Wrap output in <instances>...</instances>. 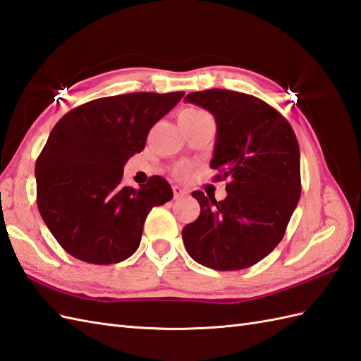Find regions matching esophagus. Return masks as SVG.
<instances>
[{
    "label": "esophagus",
    "mask_w": 361,
    "mask_h": 361,
    "mask_svg": "<svg viewBox=\"0 0 361 361\" xmlns=\"http://www.w3.org/2000/svg\"><path fill=\"white\" fill-rule=\"evenodd\" d=\"M172 189H173V198H175V200H180V198H183L184 195L188 194L186 189H183L181 186H173Z\"/></svg>",
    "instance_id": "obj_1"
}]
</instances>
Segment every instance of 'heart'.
<instances>
[{"instance_id":"heart-1","label":"heart","mask_w":361,"mask_h":361,"mask_svg":"<svg viewBox=\"0 0 361 361\" xmlns=\"http://www.w3.org/2000/svg\"><path fill=\"white\" fill-rule=\"evenodd\" d=\"M183 114H186V115H189V116H203V115H207L204 111H200V109H189V111L183 112ZM183 173H184V172H183Z\"/></svg>"}]
</instances>
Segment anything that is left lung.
<instances>
[{
	"label": "left lung",
	"instance_id": "left-lung-1",
	"mask_svg": "<svg viewBox=\"0 0 361 361\" xmlns=\"http://www.w3.org/2000/svg\"><path fill=\"white\" fill-rule=\"evenodd\" d=\"M184 102L214 115L211 167L220 171L216 180H228L221 201L192 192L201 212L184 226V247L211 269H246L276 247L298 204L297 137L281 114L252 95L211 89L192 92Z\"/></svg>",
	"mask_w": 361,
	"mask_h": 361
}]
</instances>
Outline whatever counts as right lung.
<instances>
[{
  "label": "right lung",
  "instance_id": "1",
  "mask_svg": "<svg viewBox=\"0 0 361 361\" xmlns=\"http://www.w3.org/2000/svg\"><path fill=\"white\" fill-rule=\"evenodd\" d=\"M184 92H135L98 98L67 112L50 132L35 164L37 204L67 254L114 264L140 246L154 206L171 201V184L150 177L140 189L123 186V169L146 146L150 128Z\"/></svg>",
  "mask_w": 361,
  "mask_h": 361
}]
</instances>
